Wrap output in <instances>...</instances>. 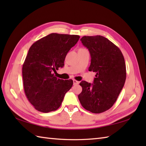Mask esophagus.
I'll use <instances>...</instances> for the list:
<instances>
[{
	"label": "esophagus",
	"instance_id": "34e87169",
	"mask_svg": "<svg viewBox=\"0 0 146 146\" xmlns=\"http://www.w3.org/2000/svg\"><path fill=\"white\" fill-rule=\"evenodd\" d=\"M80 82L78 81H77L76 80H73V85H78Z\"/></svg>",
	"mask_w": 146,
	"mask_h": 146
}]
</instances>
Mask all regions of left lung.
I'll use <instances>...</instances> for the list:
<instances>
[{"instance_id": "1", "label": "left lung", "mask_w": 146, "mask_h": 146, "mask_svg": "<svg viewBox=\"0 0 146 146\" xmlns=\"http://www.w3.org/2000/svg\"><path fill=\"white\" fill-rule=\"evenodd\" d=\"M80 40L90 54L88 70L95 72L96 75L94 83L85 81L80 83L82 92L78 99L86 110L102 113L113 106L124 85V58L120 49L104 36H83Z\"/></svg>"}]
</instances>
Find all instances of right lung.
I'll return each mask as SVG.
<instances>
[{"mask_svg":"<svg viewBox=\"0 0 146 146\" xmlns=\"http://www.w3.org/2000/svg\"><path fill=\"white\" fill-rule=\"evenodd\" d=\"M79 38L78 35L51 33L31 46L23 65V85L27 99L37 110H56L72 87V80L57 78L53 73L64 66L67 53Z\"/></svg>","mask_w":146,"mask_h":146,"instance_id":"1","label":"right lung"}]
</instances>
